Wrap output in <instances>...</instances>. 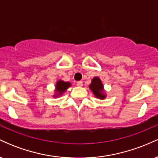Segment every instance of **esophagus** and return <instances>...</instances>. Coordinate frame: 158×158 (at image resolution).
Masks as SVG:
<instances>
[{"instance_id": "obj_1", "label": "esophagus", "mask_w": 158, "mask_h": 158, "mask_svg": "<svg viewBox=\"0 0 158 158\" xmlns=\"http://www.w3.org/2000/svg\"><path fill=\"white\" fill-rule=\"evenodd\" d=\"M77 85L78 87H81L83 85V82L81 81H79L77 82Z\"/></svg>"}]
</instances>
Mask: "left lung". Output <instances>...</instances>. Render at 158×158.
<instances>
[{
    "label": "left lung",
    "instance_id": "1",
    "mask_svg": "<svg viewBox=\"0 0 158 158\" xmlns=\"http://www.w3.org/2000/svg\"><path fill=\"white\" fill-rule=\"evenodd\" d=\"M90 89L93 92L94 96L99 99H105L106 94L104 93L103 84L100 79L98 77H94L91 81V84L89 85Z\"/></svg>",
    "mask_w": 158,
    "mask_h": 158
}]
</instances>
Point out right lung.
Returning a JSON list of instances; mask_svg holds the SVG:
<instances>
[{
	"label": "right lung",
	"instance_id": "add662e5",
	"mask_svg": "<svg viewBox=\"0 0 158 158\" xmlns=\"http://www.w3.org/2000/svg\"><path fill=\"white\" fill-rule=\"evenodd\" d=\"M70 86H71V84L68 81H64L62 80L58 81L56 84V95H54V97L61 96Z\"/></svg>",
	"mask_w": 158,
	"mask_h": 158
}]
</instances>
